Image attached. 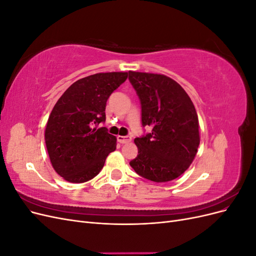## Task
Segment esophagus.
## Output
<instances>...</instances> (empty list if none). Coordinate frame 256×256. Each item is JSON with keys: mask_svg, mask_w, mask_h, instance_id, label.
I'll return each mask as SVG.
<instances>
[{"mask_svg": "<svg viewBox=\"0 0 256 256\" xmlns=\"http://www.w3.org/2000/svg\"><path fill=\"white\" fill-rule=\"evenodd\" d=\"M118 141L120 144H125V143H128L131 141V138L128 136H118Z\"/></svg>", "mask_w": 256, "mask_h": 256, "instance_id": "34e87169", "label": "esophagus"}]
</instances>
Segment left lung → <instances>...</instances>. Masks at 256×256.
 I'll use <instances>...</instances> for the list:
<instances>
[{"mask_svg": "<svg viewBox=\"0 0 256 256\" xmlns=\"http://www.w3.org/2000/svg\"><path fill=\"white\" fill-rule=\"evenodd\" d=\"M141 104L142 126L152 131L134 138L138 156L129 162L136 173L154 182L180 176L200 145L198 118L190 97L164 74L129 72Z\"/></svg>", "mask_w": 256, "mask_h": 256, "instance_id": "1", "label": "left lung"}]
</instances>
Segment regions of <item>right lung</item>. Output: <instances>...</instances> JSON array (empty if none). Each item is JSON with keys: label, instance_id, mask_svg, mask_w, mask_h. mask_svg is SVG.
<instances>
[{"label": "right lung", "instance_id": "add662e5", "mask_svg": "<svg viewBox=\"0 0 256 256\" xmlns=\"http://www.w3.org/2000/svg\"><path fill=\"white\" fill-rule=\"evenodd\" d=\"M128 72H104L72 83L49 116L46 145L56 172L69 182H85L99 174L108 154L116 148V138L106 127V100Z\"/></svg>", "mask_w": 256, "mask_h": 256}]
</instances>
